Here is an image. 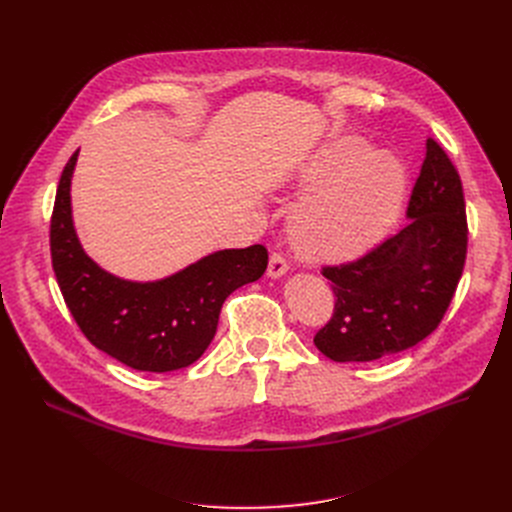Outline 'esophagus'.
<instances>
[{
    "instance_id": "34e87169",
    "label": "esophagus",
    "mask_w": 512,
    "mask_h": 512,
    "mask_svg": "<svg viewBox=\"0 0 512 512\" xmlns=\"http://www.w3.org/2000/svg\"><path fill=\"white\" fill-rule=\"evenodd\" d=\"M288 272V261L282 253H272L270 255V265H267V276L272 278H280Z\"/></svg>"
}]
</instances>
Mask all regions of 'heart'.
I'll list each match as a JSON object with an SVG mask.
<instances>
[{
    "instance_id": "1",
    "label": "heart",
    "mask_w": 512,
    "mask_h": 512,
    "mask_svg": "<svg viewBox=\"0 0 512 512\" xmlns=\"http://www.w3.org/2000/svg\"><path fill=\"white\" fill-rule=\"evenodd\" d=\"M342 139L321 151L301 176L311 191L294 207L292 242L317 261L351 259L371 249L394 224L407 193L402 161L382 149L363 151Z\"/></svg>"
}]
</instances>
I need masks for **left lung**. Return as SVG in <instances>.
Segmentation results:
<instances>
[{"instance_id":"1","label":"left lung","mask_w":512,"mask_h":512,"mask_svg":"<svg viewBox=\"0 0 512 512\" xmlns=\"http://www.w3.org/2000/svg\"><path fill=\"white\" fill-rule=\"evenodd\" d=\"M407 226L355 261L324 265L334 313L313 342L326 357L375 361L415 346L448 311L467 259L463 182L446 149L427 139Z\"/></svg>"}]
</instances>
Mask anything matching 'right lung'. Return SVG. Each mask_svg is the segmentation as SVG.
Here are the masks:
<instances>
[{
    "label": "right lung",
    "mask_w": 512,
    "mask_h": 512,
    "mask_svg": "<svg viewBox=\"0 0 512 512\" xmlns=\"http://www.w3.org/2000/svg\"><path fill=\"white\" fill-rule=\"evenodd\" d=\"M62 172L49 224L51 265L76 326L99 351L139 371H174L195 363L218 330L224 301L267 267V249H226L159 282H128L103 272L76 238L70 178Z\"/></svg>",
    "instance_id": "right-lung-1"
}]
</instances>
